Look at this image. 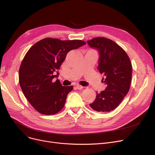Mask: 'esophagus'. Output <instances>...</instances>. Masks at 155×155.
<instances>
[{
	"label": "esophagus",
	"mask_w": 155,
	"mask_h": 155,
	"mask_svg": "<svg viewBox=\"0 0 155 155\" xmlns=\"http://www.w3.org/2000/svg\"><path fill=\"white\" fill-rule=\"evenodd\" d=\"M75 87L78 89V90H81L83 89V86L80 85H76Z\"/></svg>",
	"instance_id": "1"
}]
</instances>
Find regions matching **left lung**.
Wrapping results in <instances>:
<instances>
[{"instance_id":"obj_1","label":"left lung","mask_w":155,"mask_h":155,"mask_svg":"<svg viewBox=\"0 0 155 155\" xmlns=\"http://www.w3.org/2000/svg\"><path fill=\"white\" fill-rule=\"evenodd\" d=\"M98 51L97 69L103 74L105 90L97 92L96 99L90 106L96 111L107 112L115 110L122 101L130 89L132 64L125 51L113 40L96 37L87 42Z\"/></svg>"}]
</instances>
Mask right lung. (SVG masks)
<instances>
[{
    "label": "right lung",
    "mask_w": 155,
    "mask_h": 155,
    "mask_svg": "<svg viewBox=\"0 0 155 155\" xmlns=\"http://www.w3.org/2000/svg\"><path fill=\"white\" fill-rule=\"evenodd\" d=\"M85 45L80 40L45 38L33 45L19 70V82L25 97L39 113L46 115L63 109L73 86H63L57 70L71 50Z\"/></svg>",
    "instance_id": "1"
}]
</instances>
